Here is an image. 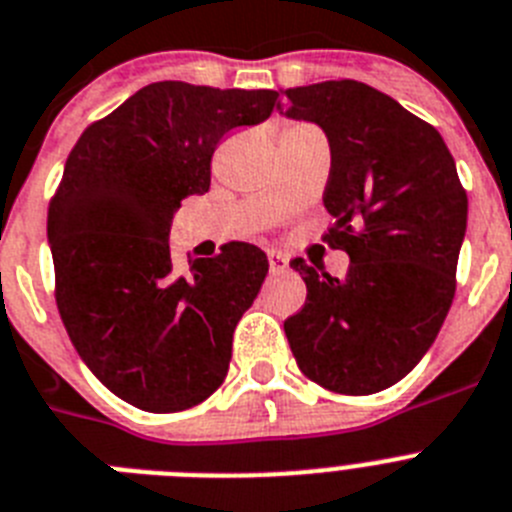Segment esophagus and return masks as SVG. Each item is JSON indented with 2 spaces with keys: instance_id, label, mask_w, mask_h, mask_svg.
I'll return each mask as SVG.
<instances>
[{
  "instance_id": "1",
  "label": "esophagus",
  "mask_w": 512,
  "mask_h": 512,
  "mask_svg": "<svg viewBox=\"0 0 512 512\" xmlns=\"http://www.w3.org/2000/svg\"><path fill=\"white\" fill-rule=\"evenodd\" d=\"M287 269V256L279 251H269V272L279 274Z\"/></svg>"
}]
</instances>
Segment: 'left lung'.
Returning <instances> with one entry per match:
<instances>
[{
  "mask_svg": "<svg viewBox=\"0 0 512 512\" xmlns=\"http://www.w3.org/2000/svg\"><path fill=\"white\" fill-rule=\"evenodd\" d=\"M287 116L316 121L331 147L323 240L349 253L347 277L303 259L308 298L285 321L298 368L318 386L368 396L422 360L456 295L466 189L438 129L357 80L279 90Z\"/></svg>",
  "mask_w": 512,
  "mask_h": 512,
  "instance_id": "8db88e82",
  "label": "left lung"
}]
</instances>
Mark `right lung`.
I'll return each mask as SVG.
<instances>
[{
    "mask_svg": "<svg viewBox=\"0 0 512 512\" xmlns=\"http://www.w3.org/2000/svg\"><path fill=\"white\" fill-rule=\"evenodd\" d=\"M274 90L152 82L82 131L48 204L56 308L98 381L144 412H183L225 381L233 331L269 272L225 243L176 269L173 212L209 191L227 131L269 119Z\"/></svg>",
    "mask_w": 512,
    "mask_h": 512,
    "instance_id": "right-lung-1",
    "label": "right lung"
}]
</instances>
